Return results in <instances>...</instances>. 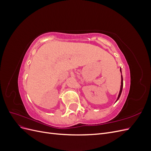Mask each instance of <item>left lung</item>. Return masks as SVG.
Segmentation results:
<instances>
[{
	"label": "left lung",
	"instance_id": "left-lung-1",
	"mask_svg": "<svg viewBox=\"0 0 151 151\" xmlns=\"http://www.w3.org/2000/svg\"><path fill=\"white\" fill-rule=\"evenodd\" d=\"M120 71H121V73H122V70H121V68H120ZM122 81H121V88H120V93L119 94H118V98H117V100L116 101H118V99H119L120 95H121V93H122V88H123V77H122Z\"/></svg>",
	"mask_w": 151,
	"mask_h": 151
}]
</instances>
